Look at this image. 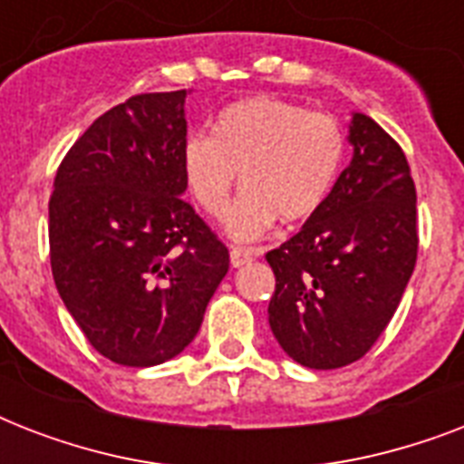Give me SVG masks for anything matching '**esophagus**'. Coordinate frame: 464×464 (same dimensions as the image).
<instances>
[{
  "label": "esophagus",
  "instance_id": "obj_1",
  "mask_svg": "<svg viewBox=\"0 0 464 464\" xmlns=\"http://www.w3.org/2000/svg\"><path fill=\"white\" fill-rule=\"evenodd\" d=\"M250 260H253V250H246V247H231L233 267H243V265H247Z\"/></svg>",
  "mask_w": 464,
  "mask_h": 464
}]
</instances>
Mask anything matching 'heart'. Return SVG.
I'll return each instance as SVG.
<instances>
[{"label":"heart","mask_w":464,"mask_h":464,"mask_svg":"<svg viewBox=\"0 0 464 464\" xmlns=\"http://www.w3.org/2000/svg\"><path fill=\"white\" fill-rule=\"evenodd\" d=\"M344 159V132L324 112L282 98L257 96L226 108L214 137H192L182 149L189 192L207 214H224L236 180L246 192L226 214L236 240H255L272 224L313 217Z\"/></svg>","instance_id":"obj_1"}]
</instances>
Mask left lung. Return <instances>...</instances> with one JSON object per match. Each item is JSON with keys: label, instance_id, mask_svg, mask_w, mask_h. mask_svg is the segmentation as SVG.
Masks as SVG:
<instances>
[{"label": "left lung", "instance_id": "obj_1", "mask_svg": "<svg viewBox=\"0 0 464 464\" xmlns=\"http://www.w3.org/2000/svg\"><path fill=\"white\" fill-rule=\"evenodd\" d=\"M352 163L304 228L269 250L276 276L269 327L291 359L330 371L375 344L417 265L410 163L375 120L353 112Z\"/></svg>", "mask_w": 464, "mask_h": 464}]
</instances>
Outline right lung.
<instances>
[{"mask_svg":"<svg viewBox=\"0 0 464 464\" xmlns=\"http://www.w3.org/2000/svg\"><path fill=\"white\" fill-rule=\"evenodd\" d=\"M188 91L141 93L69 149L50 197V265L105 359L147 368L195 339L228 250L182 195Z\"/></svg>","mask_w":464,"mask_h":464,"instance_id":"right-lung-1","label":"right lung"}]
</instances>
